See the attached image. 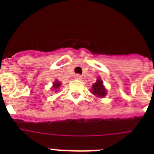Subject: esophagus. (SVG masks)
<instances>
[{
    "mask_svg": "<svg viewBox=\"0 0 154 154\" xmlns=\"http://www.w3.org/2000/svg\"><path fill=\"white\" fill-rule=\"evenodd\" d=\"M74 78L76 80H81L82 78V77L80 74H76L74 76Z\"/></svg>",
    "mask_w": 154,
    "mask_h": 154,
    "instance_id": "obj_1",
    "label": "esophagus"
}]
</instances>
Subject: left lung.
<instances>
[{"label":"left lung","instance_id":"8db88e82","mask_svg":"<svg viewBox=\"0 0 154 154\" xmlns=\"http://www.w3.org/2000/svg\"><path fill=\"white\" fill-rule=\"evenodd\" d=\"M91 92L93 93V94L96 95L98 97H104L106 95L107 91L103 85V82L100 77H98L97 82L93 85Z\"/></svg>","mask_w":154,"mask_h":154}]
</instances>
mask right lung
<instances>
[{
  "label": "right lung",
  "mask_w": 154,
  "mask_h": 154,
  "mask_svg": "<svg viewBox=\"0 0 154 154\" xmlns=\"http://www.w3.org/2000/svg\"><path fill=\"white\" fill-rule=\"evenodd\" d=\"M60 82H58V81H55V82H53V90L55 92H57L58 91V88L60 86Z\"/></svg>",
  "instance_id": "obj_1"
}]
</instances>
